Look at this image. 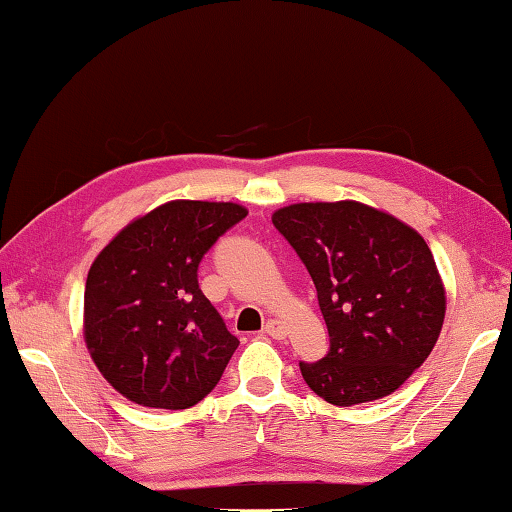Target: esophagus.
Wrapping results in <instances>:
<instances>
[{
	"instance_id": "1",
	"label": "esophagus",
	"mask_w": 512,
	"mask_h": 512,
	"mask_svg": "<svg viewBox=\"0 0 512 512\" xmlns=\"http://www.w3.org/2000/svg\"><path fill=\"white\" fill-rule=\"evenodd\" d=\"M265 333L270 335V337H274V339H283L285 335H288V328H285L281 321H276V319H270L265 324Z\"/></svg>"
}]
</instances>
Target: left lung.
Returning <instances> with one entry per match:
<instances>
[{"label":"left lung","mask_w":512,"mask_h":512,"mask_svg":"<svg viewBox=\"0 0 512 512\" xmlns=\"http://www.w3.org/2000/svg\"><path fill=\"white\" fill-rule=\"evenodd\" d=\"M317 288L330 351L299 362L330 405L389 396L432 353L445 288L416 229L362 202H301L272 215Z\"/></svg>","instance_id":"obj_1"}]
</instances>
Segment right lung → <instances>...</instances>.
<instances>
[{
    "instance_id": "1",
    "label": "right lung",
    "mask_w": 512,
    "mask_h": 512,
    "mask_svg": "<svg viewBox=\"0 0 512 512\" xmlns=\"http://www.w3.org/2000/svg\"><path fill=\"white\" fill-rule=\"evenodd\" d=\"M247 215L233 202L175 200L110 240L85 283V344L112 387L141 407L188 409L238 348L197 283L215 240Z\"/></svg>"
}]
</instances>
